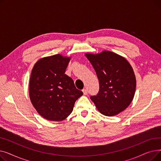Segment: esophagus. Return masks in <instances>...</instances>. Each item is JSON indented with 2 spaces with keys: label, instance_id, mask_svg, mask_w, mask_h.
Here are the masks:
<instances>
[{
  "label": "esophagus",
  "instance_id": "34e87169",
  "mask_svg": "<svg viewBox=\"0 0 161 161\" xmlns=\"http://www.w3.org/2000/svg\"><path fill=\"white\" fill-rule=\"evenodd\" d=\"M82 91H83V95H87L88 92H87V89H83L82 90Z\"/></svg>",
  "mask_w": 161,
  "mask_h": 161
}]
</instances>
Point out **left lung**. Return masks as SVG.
Instances as JSON below:
<instances>
[{
  "mask_svg": "<svg viewBox=\"0 0 161 161\" xmlns=\"http://www.w3.org/2000/svg\"><path fill=\"white\" fill-rule=\"evenodd\" d=\"M99 81V91L90 98L98 110L114 116L127 108L136 91V81L129 63L122 56L104 51L99 54H86Z\"/></svg>",
  "mask_w": 161,
  "mask_h": 161,
  "instance_id": "1",
  "label": "left lung"
}]
</instances>
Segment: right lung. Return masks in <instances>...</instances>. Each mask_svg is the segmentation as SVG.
Here are the masks:
<instances>
[{"label": "right lung", "mask_w": 161, "mask_h": 161, "mask_svg": "<svg viewBox=\"0 0 161 161\" xmlns=\"http://www.w3.org/2000/svg\"><path fill=\"white\" fill-rule=\"evenodd\" d=\"M70 57L61 55L40 58L34 66L29 82V96L38 113L45 119L63 121L72 112L83 95L73 80L65 74Z\"/></svg>", "instance_id": "obj_1"}]
</instances>
